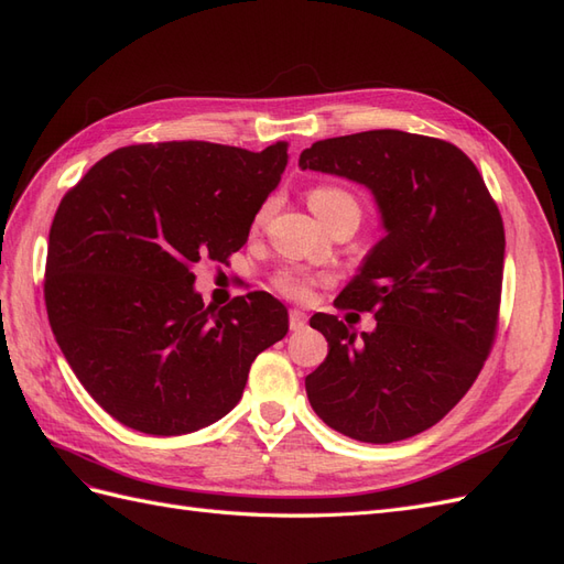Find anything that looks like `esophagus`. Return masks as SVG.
Segmentation results:
<instances>
[{"label": "esophagus", "mask_w": 564, "mask_h": 564, "mask_svg": "<svg viewBox=\"0 0 564 564\" xmlns=\"http://www.w3.org/2000/svg\"><path fill=\"white\" fill-rule=\"evenodd\" d=\"M307 326V314L302 310H291V330H302Z\"/></svg>", "instance_id": "esophagus-1"}]
</instances>
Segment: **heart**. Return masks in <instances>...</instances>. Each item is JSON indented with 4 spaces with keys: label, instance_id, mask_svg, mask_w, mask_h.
<instances>
[{
    "label": "heart",
    "instance_id": "heart-1",
    "mask_svg": "<svg viewBox=\"0 0 564 564\" xmlns=\"http://www.w3.org/2000/svg\"><path fill=\"white\" fill-rule=\"evenodd\" d=\"M343 200H354V198L343 188H335V186H318L310 193V207L316 215L328 210V207H333L335 203H343ZM276 288L288 297H304L310 293L312 279L304 276V273H300V271H283L276 276Z\"/></svg>",
    "mask_w": 564,
    "mask_h": 564
}]
</instances>
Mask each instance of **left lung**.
Wrapping results in <instances>:
<instances>
[{
  "label": "left lung",
  "mask_w": 564,
  "mask_h": 564,
  "mask_svg": "<svg viewBox=\"0 0 564 564\" xmlns=\"http://www.w3.org/2000/svg\"><path fill=\"white\" fill-rule=\"evenodd\" d=\"M300 167L361 184L382 238L337 295L373 312L357 333L314 314L328 357L304 378L328 427L390 444L440 423L470 390L491 349L501 304L506 234L473 160L454 143L371 130L312 143Z\"/></svg>",
  "instance_id": "left-lung-1"
}]
</instances>
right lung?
I'll list each match as a JSON object with an SVG mask.
<instances>
[{
  "instance_id": "1",
  "label": "right lung",
  "mask_w": 564,
  "mask_h": 564,
  "mask_svg": "<svg viewBox=\"0 0 564 564\" xmlns=\"http://www.w3.org/2000/svg\"><path fill=\"white\" fill-rule=\"evenodd\" d=\"M288 143L260 153L207 141L141 143L99 160L63 196L46 252V314L77 380L122 425L174 437L243 397L288 310L248 293L215 310L193 288L227 262L279 186Z\"/></svg>"
}]
</instances>
